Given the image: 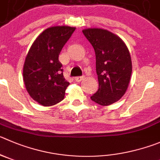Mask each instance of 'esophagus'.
<instances>
[{
    "label": "esophagus",
    "mask_w": 160,
    "mask_h": 160,
    "mask_svg": "<svg viewBox=\"0 0 160 160\" xmlns=\"http://www.w3.org/2000/svg\"><path fill=\"white\" fill-rule=\"evenodd\" d=\"M83 77H75V80L77 82L81 81V80H83Z\"/></svg>",
    "instance_id": "1"
}]
</instances>
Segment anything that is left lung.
I'll return each mask as SVG.
<instances>
[{
  "label": "left lung",
  "instance_id": "1",
  "mask_svg": "<svg viewBox=\"0 0 160 160\" xmlns=\"http://www.w3.org/2000/svg\"><path fill=\"white\" fill-rule=\"evenodd\" d=\"M93 46L96 58L98 89L91 99L102 106L117 102L125 95L132 73L129 51L116 35L100 28L83 30Z\"/></svg>",
  "mask_w": 160,
  "mask_h": 160
}]
</instances>
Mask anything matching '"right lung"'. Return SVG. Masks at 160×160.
I'll use <instances>...</instances> for the list:
<instances>
[{
  "label": "right lung",
  "mask_w": 160,
  "mask_h": 160,
  "mask_svg": "<svg viewBox=\"0 0 160 160\" xmlns=\"http://www.w3.org/2000/svg\"><path fill=\"white\" fill-rule=\"evenodd\" d=\"M76 28L51 27L40 34L31 46L25 59L23 76L31 98L45 107L64 99L69 83L63 76L58 57Z\"/></svg>",
  "instance_id": "obj_1"
}]
</instances>
